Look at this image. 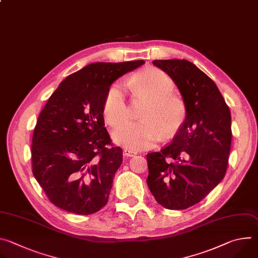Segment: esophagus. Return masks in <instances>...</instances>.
I'll use <instances>...</instances> for the list:
<instances>
[{
  "mask_svg": "<svg viewBox=\"0 0 258 258\" xmlns=\"http://www.w3.org/2000/svg\"><path fill=\"white\" fill-rule=\"evenodd\" d=\"M136 154H137V152H135V151H132V150H130V149H123V155H124V156L133 157V156H135Z\"/></svg>",
  "mask_w": 258,
  "mask_h": 258,
  "instance_id": "1",
  "label": "esophagus"
}]
</instances>
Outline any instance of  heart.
<instances>
[{"instance_id": "heart-1", "label": "heart", "mask_w": 258, "mask_h": 258, "mask_svg": "<svg viewBox=\"0 0 258 258\" xmlns=\"http://www.w3.org/2000/svg\"><path fill=\"white\" fill-rule=\"evenodd\" d=\"M139 96L149 99L143 110L141 121H127L113 132V140L131 150L151 148L163 137L174 134L186 117V106L173 91V82L164 71L156 67L145 68L127 81ZM126 86L115 82L109 87L103 105L106 121L116 126L127 117Z\"/></svg>"}]
</instances>
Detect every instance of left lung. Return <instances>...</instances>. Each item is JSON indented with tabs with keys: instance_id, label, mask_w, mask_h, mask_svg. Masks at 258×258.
<instances>
[{
	"instance_id": "1",
	"label": "left lung",
	"mask_w": 258,
	"mask_h": 258,
	"mask_svg": "<svg viewBox=\"0 0 258 258\" xmlns=\"http://www.w3.org/2000/svg\"><path fill=\"white\" fill-rule=\"evenodd\" d=\"M179 90L186 118L172 142L147 154L148 185L167 209H187L224 178L231 150V112L214 82L188 60H154Z\"/></svg>"
}]
</instances>
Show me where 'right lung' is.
Returning a JSON list of instances; mask_svg holds the SVG:
<instances>
[{
    "instance_id": "1",
    "label": "right lung",
    "mask_w": 258,
    "mask_h": 258,
    "mask_svg": "<svg viewBox=\"0 0 258 258\" xmlns=\"http://www.w3.org/2000/svg\"><path fill=\"white\" fill-rule=\"evenodd\" d=\"M145 61L97 62L68 76L49 98L32 135V173L49 200L88 215L104 207L122 150L105 127L109 87Z\"/></svg>"
}]
</instances>
